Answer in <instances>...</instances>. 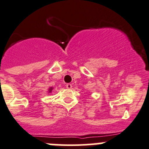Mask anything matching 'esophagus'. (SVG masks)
<instances>
[{"label": "esophagus", "mask_w": 149, "mask_h": 149, "mask_svg": "<svg viewBox=\"0 0 149 149\" xmlns=\"http://www.w3.org/2000/svg\"><path fill=\"white\" fill-rule=\"evenodd\" d=\"M66 87H67L68 89H71L72 84H66Z\"/></svg>", "instance_id": "esophagus-1"}]
</instances>
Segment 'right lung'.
Instances as JSON below:
<instances>
[{
	"mask_svg": "<svg viewBox=\"0 0 149 149\" xmlns=\"http://www.w3.org/2000/svg\"><path fill=\"white\" fill-rule=\"evenodd\" d=\"M52 88H50V89H49V92H52Z\"/></svg>",
	"mask_w": 149,
	"mask_h": 149,
	"instance_id": "1",
	"label": "right lung"
}]
</instances>
